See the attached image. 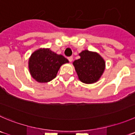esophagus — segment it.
<instances>
[{
  "instance_id": "esophagus-1",
  "label": "esophagus",
  "mask_w": 135,
  "mask_h": 135,
  "mask_svg": "<svg viewBox=\"0 0 135 135\" xmlns=\"http://www.w3.org/2000/svg\"><path fill=\"white\" fill-rule=\"evenodd\" d=\"M68 60L70 61V62H71V61H73V57H72V56L68 57Z\"/></svg>"
}]
</instances>
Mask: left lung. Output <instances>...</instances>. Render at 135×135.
I'll return each mask as SVG.
<instances>
[{
    "label": "left lung",
    "instance_id": "8db88e82",
    "mask_svg": "<svg viewBox=\"0 0 135 135\" xmlns=\"http://www.w3.org/2000/svg\"><path fill=\"white\" fill-rule=\"evenodd\" d=\"M79 55L80 58L73 62L79 79L87 84L97 82L105 70V60L97 52L87 50Z\"/></svg>",
    "mask_w": 135,
    "mask_h": 135
}]
</instances>
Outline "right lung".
Returning <instances> with one entry per match:
<instances>
[{
    "label": "right lung",
    "instance_id": "1",
    "mask_svg": "<svg viewBox=\"0 0 135 135\" xmlns=\"http://www.w3.org/2000/svg\"><path fill=\"white\" fill-rule=\"evenodd\" d=\"M62 55L54 53L49 48H40L33 52L28 61L31 76L39 83H47L56 77L61 65L68 63Z\"/></svg>",
    "mask_w": 135,
    "mask_h": 135
}]
</instances>
